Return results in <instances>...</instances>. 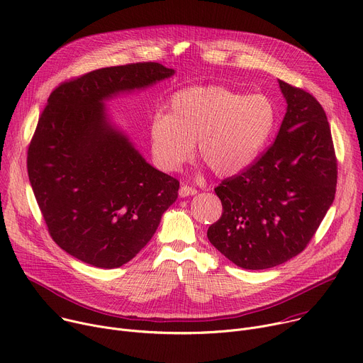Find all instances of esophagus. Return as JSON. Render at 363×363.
<instances>
[{"label": "esophagus", "instance_id": "obj_1", "mask_svg": "<svg viewBox=\"0 0 363 363\" xmlns=\"http://www.w3.org/2000/svg\"><path fill=\"white\" fill-rule=\"evenodd\" d=\"M195 194H196V189L189 185H182L179 188V196H182V199L184 196H189V195H195Z\"/></svg>", "mask_w": 363, "mask_h": 363}]
</instances>
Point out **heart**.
<instances>
[{"label":"heart","mask_w":363,"mask_h":363,"mask_svg":"<svg viewBox=\"0 0 363 363\" xmlns=\"http://www.w3.org/2000/svg\"><path fill=\"white\" fill-rule=\"evenodd\" d=\"M169 110L150 123L152 153L164 171L178 169L196 143V156L214 175H236L257 159L277 124L268 96L223 85L184 88L171 96Z\"/></svg>","instance_id":"b5f03b06"}]
</instances>
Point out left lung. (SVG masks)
I'll return each mask as SVG.
<instances>
[{
	"label": "left lung",
	"mask_w": 363,
	"mask_h": 363,
	"mask_svg": "<svg viewBox=\"0 0 363 363\" xmlns=\"http://www.w3.org/2000/svg\"><path fill=\"white\" fill-rule=\"evenodd\" d=\"M286 113L275 142L214 191L221 217L210 243L243 269H268L301 253L335 200L337 159L321 104L279 81Z\"/></svg>",
	"instance_id": "8db88e82"
}]
</instances>
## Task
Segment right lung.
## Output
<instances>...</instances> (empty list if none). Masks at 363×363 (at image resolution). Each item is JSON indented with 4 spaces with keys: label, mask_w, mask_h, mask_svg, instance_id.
<instances>
[{
    "label": "right lung",
    "mask_w": 363,
    "mask_h": 363,
    "mask_svg": "<svg viewBox=\"0 0 363 363\" xmlns=\"http://www.w3.org/2000/svg\"><path fill=\"white\" fill-rule=\"evenodd\" d=\"M174 75L157 62L101 68L57 85L27 150V172L53 242L96 268H118L152 239L179 181L140 156L103 101Z\"/></svg>",
    "instance_id": "add662e5"
}]
</instances>
